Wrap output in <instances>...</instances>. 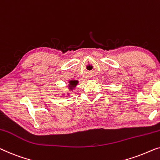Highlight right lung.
<instances>
[{"label": "right lung", "instance_id": "1", "mask_svg": "<svg viewBox=\"0 0 160 160\" xmlns=\"http://www.w3.org/2000/svg\"><path fill=\"white\" fill-rule=\"evenodd\" d=\"M77 84V81H71V82H70V84L71 85H75Z\"/></svg>", "mask_w": 160, "mask_h": 160}]
</instances>
